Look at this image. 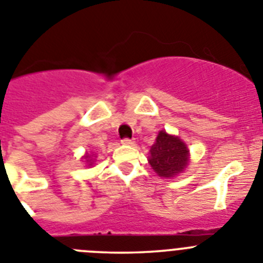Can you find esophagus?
<instances>
[{
	"label": "esophagus",
	"mask_w": 263,
	"mask_h": 263,
	"mask_svg": "<svg viewBox=\"0 0 263 263\" xmlns=\"http://www.w3.org/2000/svg\"><path fill=\"white\" fill-rule=\"evenodd\" d=\"M122 144L123 145H134V140L128 139V137H124V139H122Z\"/></svg>",
	"instance_id": "esophagus-1"
}]
</instances>
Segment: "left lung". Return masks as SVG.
<instances>
[{
	"mask_svg": "<svg viewBox=\"0 0 263 263\" xmlns=\"http://www.w3.org/2000/svg\"><path fill=\"white\" fill-rule=\"evenodd\" d=\"M190 157L185 144L179 137L161 131L151 148L149 163L163 178H171L187 167Z\"/></svg>",
	"mask_w": 263,
	"mask_h": 263,
	"instance_id": "obj_1",
	"label": "left lung"
}]
</instances>
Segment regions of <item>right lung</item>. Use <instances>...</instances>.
<instances>
[{
	"label": "right lung",
	"mask_w": 263,
	"mask_h": 263,
	"mask_svg": "<svg viewBox=\"0 0 263 263\" xmlns=\"http://www.w3.org/2000/svg\"><path fill=\"white\" fill-rule=\"evenodd\" d=\"M85 158H89V156H87V157H85ZM90 161H92V159H88V162H89V165H92L93 162H90Z\"/></svg>",
	"instance_id": "add662e5"
}]
</instances>
